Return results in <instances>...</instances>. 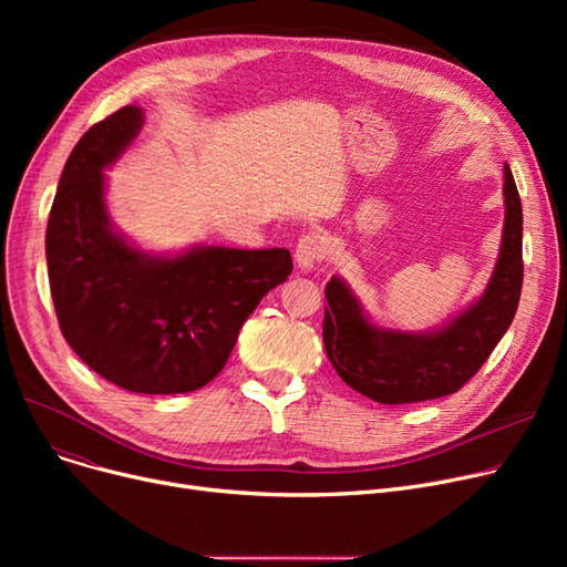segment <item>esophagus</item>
<instances>
[{
    "mask_svg": "<svg viewBox=\"0 0 567 567\" xmlns=\"http://www.w3.org/2000/svg\"><path fill=\"white\" fill-rule=\"evenodd\" d=\"M329 238H326L323 231H310V234H303L299 238V244H296V252H293V259H296V266H299L301 274H308L312 271V268L326 259V255H329Z\"/></svg>",
    "mask_w": 567,
    "mask_h": 567,
    "instance_id": "obj_1",
    "label": "esophagus"
}]
</instances>
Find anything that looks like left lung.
Returning a JSON list of instances; mask_svg holds the SVG:
<instances>
[{"label": "left lung", "instance_id": "obj_1", "mask_svg": "<svg viewBox=\"0 0 567 567\" xmlns=\"http://www.w3.org/2000/svg\"><path fill=\"white\" fill-rule=\"evenodd\" d=\"M503 234L485 291L430 331H400L372 321L359 296L333 276L326 285L323 347L340 379L381 404L423 402L457 393L511 329L522 293V199L503 165Z\"/></svg>", "mask_w": 567, "mask_h": 567}]
</instances>
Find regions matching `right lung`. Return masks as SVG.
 Listing matches in <instances>:
<instances>
[{
	"instance_id": "obj_1",
	"label": "right lung",
	"mask_w": 567,
	"mask_h": 567,
	"mask_svg": "<svg viewBox=\"0 0 567 567\" xmlns=\"http://www.w3.org/2000/svg\"><path fill=\"white\" fill-rule=\"evenodd\" d=\"M142 124L144 110L126 105L80 137L50 208L45 259L59 329L80 359L118 389L176 395L225 368L244 321L291 274V255L206 244L148 252L118 231L105 169Z\"/></svg>"
}]
</instances>
